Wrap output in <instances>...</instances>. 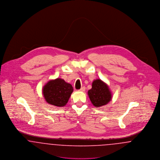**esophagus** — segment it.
Segmentation results:
<instances>
[{
  "instance_id": "esophagus-1",
  "label": "esophagus",
  "mask_w": 160,
  "mask_h": 160,
  "mask_svg": "<svg viewBox=\"0 0 160 160\" xmlns=\"http://www.w3.org/2000/svg\"><path fill=\"white\" fill-rule=\"evenodd\" d=\"M85 89H86V88H85V87H82V88L80 89H79L78 91L80 92H84L85 91Z\"/></svg>"
}]
</instances>
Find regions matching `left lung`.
<instances>
[{
  "label": "left lung",
  "mask_w": 160,
  "mask_h": 160,
  "mask_svg": "<svg viewBox=\"0 0 160 160\" xmlns=\"http://www.w3.org/2000/svg\"><path fill=\"white\" fill-rule=\"evenodd\" d=\"M92 104L97 108L107 104L112 98V93L107 84L101 79L94 80L92 89L88 92Z\"/></svg>",
  "instance_id": "8db88e82"
}]
</instances>
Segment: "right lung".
Segmentation results:
<instances>
[{
	"label": "right lung",
	"mask_w": 160,
	"mask_h": 160,
	"mask_svg": "<svg viewBox=\"0 0 160 160\" xmlns=\"http://www.w3.org/2000/svg\"><path fill=\"white\" fill-rule=\"evenodd\" d=\"M72 92V85L60 78L49 80L42 90L44 98L48 104L59 107L67 104Z\"/></svg>",
	"instance_id": "obj_1"
}]
</instances>
